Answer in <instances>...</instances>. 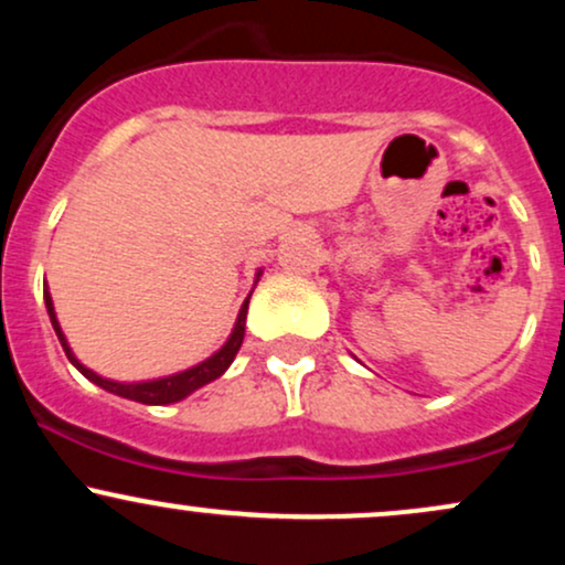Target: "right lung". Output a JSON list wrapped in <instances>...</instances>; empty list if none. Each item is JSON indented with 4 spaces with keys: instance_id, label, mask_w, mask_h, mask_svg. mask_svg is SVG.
I'll use <instances>...</instances> for the list:
<instances>
[{
    "instance_id": "add662e5",
    "label": "right lung",
    "mask_w": 565,
    "mask_h": 565,
    "mask_svg": "<svg viewBox=\"0 0 565 565\" xmlns=\"http://www.w3.org/2000/svg\"><path fill=\"white\" fill-rule=\"evenodd\" d=\"M263 276V268L257 270L255 276V284L260 281ZM252 297V291H249ZM249 297H246L242 310H238L236 316V323H233V332L228 340H225V345L215 350V353L210 355V359H204L201 364L191 366V369H183V372H174V374H167V377H157V380H140V382H119V380H108V377H100V374L93 372L89 366H84L79 359L74 355V350H71L66 334H63L61 323H57V316H55V305H53V297H50V289L44 287V305H47V313H50V321H53V329L57 334V340H61L63 350H66L68 361L74 364L79 372L87 377L89 382H95L97 387H103V391L114 393V395H121V398H129V401H138V404H148V406H164V404H178V401H183L191 395L193 391H199V387L210 385L212 380L223 377L225 369L233 364V359H236L238 348H242L244 342V327H246V310H249Z\"/></svg>"
}]
</instances>
